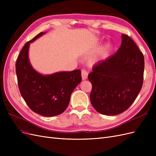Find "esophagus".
I'll list each match as a JSON object with an SVG mask.
<instances>
[{
	"label": "esophagus",
	"instance_id": "34e87169",
	"mask_svg": "<svg viewBox=\"0 0 156 156\" xmlns=\"http://www.w3.org/2000/svg\"><path fill=\"white\" fill-rule=\"evenodd\" d=\"M88 72H87L86 70H84V69H83L82 71H81V75H82V79H83V80H85V79H87V77H88Z\"/></svg>",
	"mask_w": 156,
	"mask_h": 156
}]
</instances>
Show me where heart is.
I'll list each match as a JSON object with an SVG mask.
<instances>
[{"instance_id": "obj_1", "label": "heart", "mask_w": 156, "mask_h": 156, "mask_svg": "<svg viewBox=\"0 0 156 156\" xmlns=\"http://www.w3.org/2000/svg\"><path fill=\"white\" fill-rule=\"evenodd\" d=\"M92 62H93L94 63L96 62H97V59H96V58H94V59L92 60Z\"/></svg>"}]
</instances>
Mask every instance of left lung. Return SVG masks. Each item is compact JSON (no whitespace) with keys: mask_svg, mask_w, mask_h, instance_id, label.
I'll list each match as a JSON object with an SVG mask.
<instances>
[{"mask_svg":"<svg viewBox=\"0 0 156 156\" xmlns=\"http://www.w3.org/2000/svg\"><path fill=\"white\" fill-rule=\"evenodd\" d=\"M144 59L130 37L122 34L116 53L98 63L88 74L92 84L90 98L100 114L119 115L134 102L142 88Z\"/></svg>","mask_w":156,"mask_h":156,"instance_id":"obj_1","label":"left lung"}]
</instances>
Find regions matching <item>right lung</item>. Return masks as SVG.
I'll return each mask as SVG.
<instances>
[{"instance_id":"obj_1","label":"right lung","mask_w":156,"mask_h":156,"mask_svg":"<svg viewBox=\"0 0 156 156\" xmlns=\"http://www.w3.org/2000/svg\"><path fill=\"white\" fill-rule=\"evenodd\" d=\"M46 32H40L27 42L16 64L18 86L21 96L30 109L44 116L62 113L68 107L71 94L81 82V72H59L43 75L35 70L30 62V44Z\"/></svg>"}]
</instances>
